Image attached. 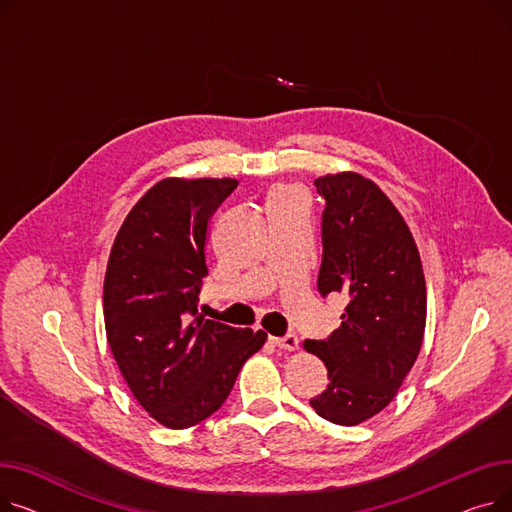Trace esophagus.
Segmentation results:
<instances>
[{
    "label": "esophagus",
    "instance_id": "obj_1",
    "mask_svg": "<svg viewBox=\"0 0 512 512\" xmlns=\"http://www.w3.org/2000/svg\"><path fill=\"white\" fill-rule=\"evenodd\" d=\"M270 340L274 346L280 348V351H297L299 348V336H294V334H286L282 338H270Z\"/></svg>",
    "mask_w": 512,
    "mask_h": 512
}]
</instances>
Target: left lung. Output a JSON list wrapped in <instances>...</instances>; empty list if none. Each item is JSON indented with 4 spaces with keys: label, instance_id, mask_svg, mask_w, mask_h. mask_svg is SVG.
I'll return each instance as SVG.
<instances>
[{
    "label": "left lung",
    "instance_id": "8db88e82",
    "mask_svg": "<svg viewBox=\"0 0 512 512\" xmlns=\"http://www.w3.org/2000/svg\"><path fill=\"white\" fill-rule=\"evenodd\" d=\"M321 211V297L348 299L326 340H305L328 367L326 390L309 405L336 425H357L390 405L417 361L427 294L409 226L378 184L355 174L315 180Z\"/></svg>",
    "mask_w": 512,
    "mask_h": 512
}]
</instances>
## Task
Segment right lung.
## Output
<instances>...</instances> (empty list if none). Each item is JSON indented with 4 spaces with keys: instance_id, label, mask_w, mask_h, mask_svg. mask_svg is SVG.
Listing matches in <instances>:
<instances>
[{
    "instance_id": "obj_1",
    "label": "right lung",
    "mask_w": 512,
    "mask_h": 512,
    "mask_svg": "<svg viewBox=\"0 0 512 512\" xmlns=\"http://www.w3.org/2000/svg\"><path fill=\"white\" fill-rule=\"evenodd\" d=\"M236 186L232 178L157 182L126 215L107 261V342L134 398L172 429L218 411L267 338L197 309L207 222Z\"/></svg>"
}]
</instances>
